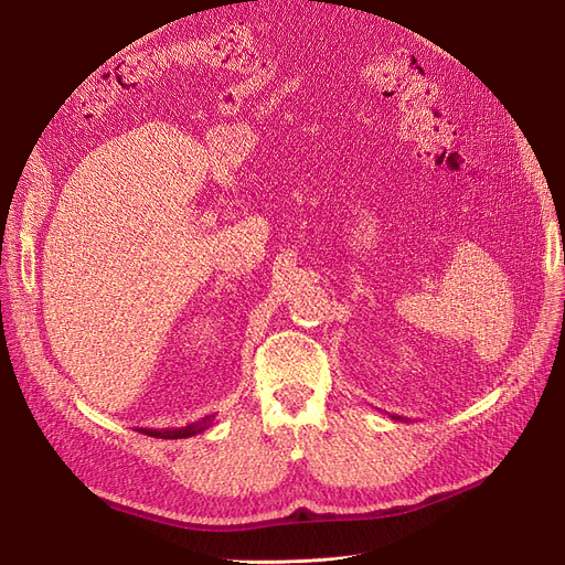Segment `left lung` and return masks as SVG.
<instances>
[{
	"label": "left lung",
	"mask_w": 565,
	"mask_h": 565,
	"mask_svg": "<svg viewBox=\"0 0 565 565\" xmlns=\"http://www.w3.org/2000/svg\"><path fill=\"white\" fill-rule=\"evenodd\" d=\"M392 419H396V422H403V417H398V414H392Z\"/></svg>",
	"instance_id": "8db88e82"
}]
</instances>
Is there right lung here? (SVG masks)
<instances>
[{
  "instance_id": "1",
  "label": "right lung",
  "mask_w": 565,
  "mask_h": 565,
  "mask_svg": "<svg viewBox=\"0 0 565 565\" xmlns=\"http://www.w3.org/2000/svg\"><path fill=\"white\" fill-rule=\"evenodd\" d=\"M213 422H215V414H207V417H203L194 424L181 426V428H135V430L143 433L148 437H158V439H183V437H194V435L203 433L205 428H211Z\"/></svg>"
}]
</instances>
